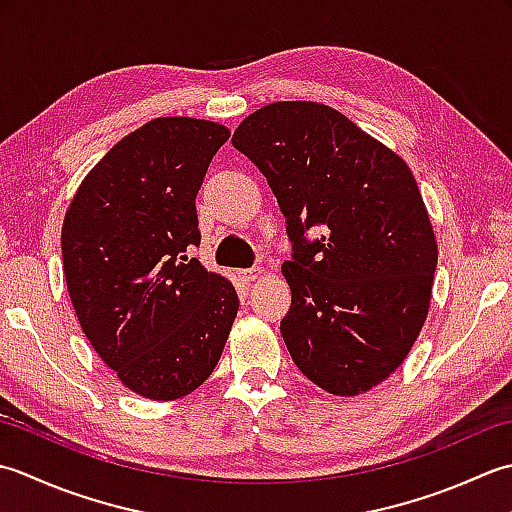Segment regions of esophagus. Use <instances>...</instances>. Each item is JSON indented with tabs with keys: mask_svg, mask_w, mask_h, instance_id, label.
<instances>
[{
	"mask_svg": "<svg viewBox=\"0 0 512 512\" xmlns=\"http://www.w3.org/2000/svg\"><path fill=\"white\" fill-rule=\"evenodd\" d=\"M263 274H265L263 267H252V269H241V271H238V278H241L245 285H252L254 280H258Z\"/></svg>",
	"mask_w": 512,
	"mask_h": 512,
	"instance_id": "esophagus-1",
	"label": "esophagus"
}]
</instances>
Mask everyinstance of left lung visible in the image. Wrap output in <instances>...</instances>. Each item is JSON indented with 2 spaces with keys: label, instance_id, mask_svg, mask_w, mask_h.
Wrapping results in <instances>:
<instances>
[{
  "label": "left lung",
  "instance_id": "8db88e82",
  "mask_svg": "<svg viewBox=\"0 0 512 512\" xmlns=\"http://www.w3.org/2000/svg\"><path fill=\"white\" fill-rule=\"evenodd\" d=\"M294 243L280 333L322 391L351 398L409 356L431 307L437 241L409 165L342 112L276 101L238 125ZM311 226L321 238L307 242Z\"/></svg>",
  "mask_w": 512,
  "mask_h": 512
}]
</instances>
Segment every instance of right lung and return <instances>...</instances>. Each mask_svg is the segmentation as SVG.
Listing matches in <instances>:
<instances>
[{
    "label": "right lung",
    "instance_id": "1",
    "mask_svg": "<svg viewBox=\"0 0 512 512\" xmlns=\"http://www.w3.org/2000/svg\"><path fill=\"white\" fill-rule=\"evenodd\" d=\"M221 123L159 117L123 137L77 187L61 227L68 294L99 358L148 400L210 378L238 314L234 285L207 271L196 194Z\"/></svg>",
    "mask_w": 512,
    "mask_h": 512
}]
</instances>
